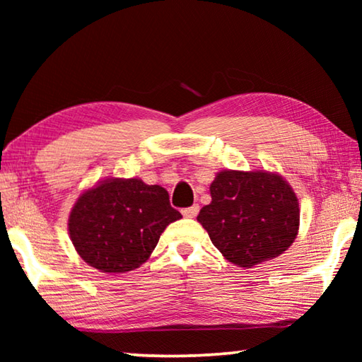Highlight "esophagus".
I'll return each instance as SVG.
<instances>
[{"mask_svg":"<svg viewBox=\"0 0 362 362\" xmlns=\"http://www.w3.org/2000/svg\"><path fill=\"white\" fill-rule=\"evenodd\" d=\"M198 212H199V206L198 204H193L192 207H185V209H182L183 217H187V218L196 217V216H198Z\"/></svg>","mask_w":362,"mask_h":362,"instance_id":"34e87169","label":"esophagus"}]
</instances>
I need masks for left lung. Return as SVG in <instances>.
<instances>
[{
    "label": "left lung",
    "instance_id": "obj_1",
    "mask_svg": "<svg viewBox=\"0 0 362 362\" xmlns=\"http://www.w3.org/2000/svg\"><path fill=\"white\" fill-rule=\"evenodd\" d=\"M198 222L228 262L250 268L284 252L296 240L298 201L283 177L263 170H222Z\"/></svg>",
    "mask_w": 362,
    "mask_h": 362
}]
</instances>
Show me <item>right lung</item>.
<instances>
[{
    "mask_svg": "<svg viewBox=\"0 0 362 362\" xmlns=\"http://www.w3.org/2000/svg\"><path fill=\"white\" fill-rule=\"evenodd\" d=\"M180 217L163 187L108 179L79 196L69 231L86 263L102 273H126L148 260L161 233Z\"/></svg>",
    "mask_w": 362,
    "mask_h": 362,
    "instance_id": "obj_1",
    "label": "right lung"
}]
</instances>
